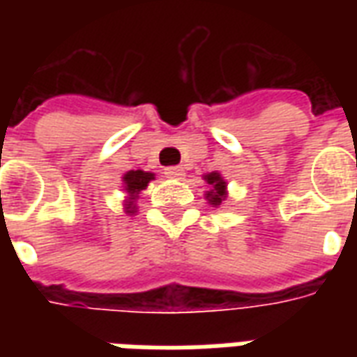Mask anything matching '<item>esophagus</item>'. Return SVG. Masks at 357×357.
Returning <instances> with one entry per match:
<instances>
[{
    "mask_svg": "<svg viewBox=\"0 0 357 357\" xmlns=\"http://www.w3.org/2000/svg\"><path fill=\"white\" fill-rule=\"evenodd\" d=\"M164 176L170 179H181L183 178V168H179V166H170V168H164Z\"/></svg>",
    "mask_w": 357,
    "mask_h": 357,
    "instance_id": "obj_1",
    "label": "esophagus"
}]
</instances>
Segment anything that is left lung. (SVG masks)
<instances>
[{
  "mask_svg": "<svg viewBox=\"0 0 357 357\" xmlns=\"http://www.w3.org/2000/svg\"><path fill=\"white\" fill-rule=\"evenodd\" d=\"M202 179L206 181L208 189L204 191V199L208 201V204H212L214 208H218L222 202L225 201L227 197V181L222 178L220 172H210V174H204Z\"/></svg>",
  "mask_w": 357,
  "mask_h": 357,
  "instance_id": "obj_1",
  "label": "left lung"
}]
</instances>
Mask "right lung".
Segmentation results:
<instances>
[{
    "mask_svg": "<svg viewBox=\"0 0 357 357\" xmlns=\"http://www.w3.org/2000/svg\"><path fill=\"white\" fill-rule=\"evenodd\" d=\"M155 179L153 172L145 170H130L122 176V191L124 197V212L128 216H133L137 212V199L141 191H145L147 185Z\"/></svg>",
    "mask_w": 357,
    "mask_h": 357,
    "instance_id": "obj_1",
    "label": "right lung"
}]
</instances>
